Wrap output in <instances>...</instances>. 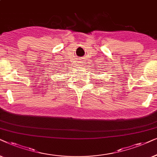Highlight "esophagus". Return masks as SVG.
Wrapping results in <instances>:
<instances>
[{
	"mask_svg": "<svg viewBox=\"0 0 157 157\" xmlns=\"http://www.w3.org/2000/svg\"><path fill=\"white\" fill-rule=\"evenodd\" d=\"M82 61H80V64L81 66H82Z\"/></svg>",
	"mask_w": 157,
	"mask_h": 157,
	"instance_id": "1",
	"label": "esophagus"
}]
</instances>
